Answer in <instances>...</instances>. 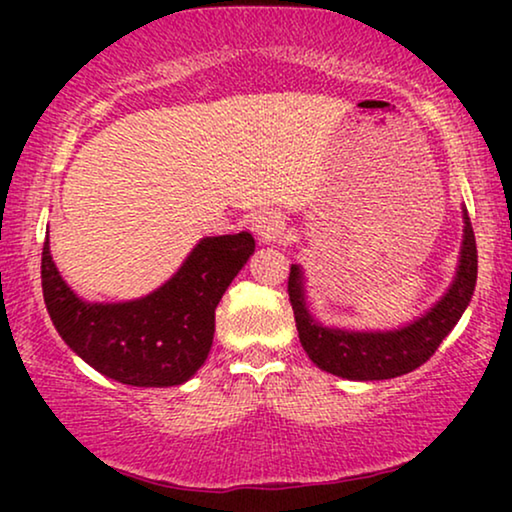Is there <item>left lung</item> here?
<instances>
[{
    "mask_svg": "<svg viewBox=\"0 0 512 512\" xmlns=\"http://www.w3.org/2000/svg\"><path fill=\"white\" fill-rule=\"evenodd\" d=\"M251 254L249 233L202 237L177 275L149 296L86 303L55 268L46 228L41 289L62 340L97 373L132 387H174L205 363L216 305Z\"/></svg>",
    "mask_w": 512,
    "mask_h": 512,
    "instance_id": "obj_1",
    "label": "left lung"
}]
</instances>
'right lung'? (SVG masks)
Wrapping results in <instances>:
<instances>
[{
    "mask_svg": "<svg viewBox=\"0 0 512 512\" xmlns=\"http://www.w3.org/2000/svg\"><path fill=\"white\" fill-rule=\"evenodd\" d=\"M464 223V244H461L459 270L452 286L429 314L394 333L370 335L321 328L305 307L300 268L291 265L286 289H289L300 345L307 356L321 370L345 380H389L410 373L431 359L464 314L466 305L471 303L475 279H478V247L468 216H464Z\"/></svg>",
    "mask_w": 512,
    "mask_h": 512,
    "instance_id": "add662e5",
    "label": "right lung"
}]
</instances>
